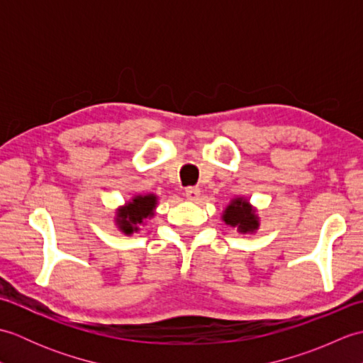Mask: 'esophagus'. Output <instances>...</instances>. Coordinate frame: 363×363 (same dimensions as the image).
Wrapping results in <instances>:
<instances>
[{
    "mask_svg": "<svg viewBox=\"0 0 363 363\" xmlns=\"http://www.w3.org/2000/svg\"><path fill=\"white\" fill-rule=\"evenodd\" d=\"M186 196L190 201H198L199 196H201V190L198 187H187L186 189Z\"/></svg>",
    "mask_w": 363,
    "mask_h": 363,
    "instance_id": "obj_1",
    "label": "esophagus"
}]
</instances>
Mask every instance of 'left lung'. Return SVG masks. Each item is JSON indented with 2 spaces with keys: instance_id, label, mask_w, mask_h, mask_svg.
Returning a JSON list of instances; mask_svg holds the SVG:
<instances>
[{
  "instance_id": "left-lung-1",
  "label": "left lung",
  "mask_w": 363,
  "mask_h": 363,
  "mask_svg": "<svg viewBox=\"0 0 363 363\" xmlns=\"http://www.w3.org/2000/svg\"><path fill=\"white\" fill-rule=\"evenodd\" d=\"M221 220L228 226L235 228L240 234H252L260 226L256 207H252L248 199L243 196L234 198L229 206L223 211Z\"/></svg>"
}]
</instances>
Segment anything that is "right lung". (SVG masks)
<instances>
[{"instance_id": "1", "label": "right lung", "mask_w": 363, "mask_h": 363, "mask_svg": "<svg viewBox=\"0 0 363 363\" xmlns=\"http://www.w3.org/2000/svg\"><path fill=\"white\" fill-rule=\"evenodd\" d=\"M156 206L157 196L154 194L135 195L130 201L125 203V206L118 207L113 218L115 225L126 235L138 233L145 220L154 217Z\"/></svg>"}]
</instances>
